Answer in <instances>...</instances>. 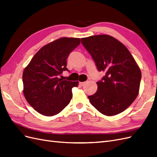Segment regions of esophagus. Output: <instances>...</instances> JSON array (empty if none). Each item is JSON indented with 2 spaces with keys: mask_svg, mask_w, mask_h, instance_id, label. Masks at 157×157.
Here are the masks:
<instances>
[{
  "mask_svg": "<svg viewBox=\"0 0 157 157\" xmlns=\"http://www.w3.org/2000/svg\"><path fill=\"white\" fill-rule=\"evenodd\" d=\"M85 84H86V82H80L79 83V84H80L81 86H84V85Z\"/></svg>",
  "mask_w": 157,
  "mask_h": 157,
  "instance_id": "esophagus-1",
  "label": "esophagus"
}]
</instances>
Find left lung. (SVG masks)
<instances>
[{
    "instance_id": "left-lung-1",
    "label": "left lung",
    "mask_w": 157,
    "mask_h": 157,
    "mask_svg": "<svg viewBox=\"0 0 157 157\" xmlns=\"http://www.w3.org/2000/svg\"><path fill=\"white\" fill-rule=\"evenodd\" d=\"M84 48L92 56L99 71L105 75L97 82L96 92L88 98L104 115L124 111L139 94L141 73L134 58L119 40L108 35L82 38Z\"/></svg>"
}]
</instances>
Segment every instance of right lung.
Wrapping results in <instances>:
<instances>
[{
	"mask_svg": "<svg viewBox=\"0 0 157 157\" xmlns=\"http://www.w3.org/2000/svg\"><path fill=\"white\" fill-rule=\"evenodd\" d=\"M80 43V39L68 37L51 42L36 52L23 71V95L41 115H57L70 103L72 88L78 82L63 80L59 76L68 71L67 59Z\"/></svg>",
	"mask_w": 157,
	"mask_h": 157,
	"instance_id": "1",
	"label": "right lung"
}]
</instances>
